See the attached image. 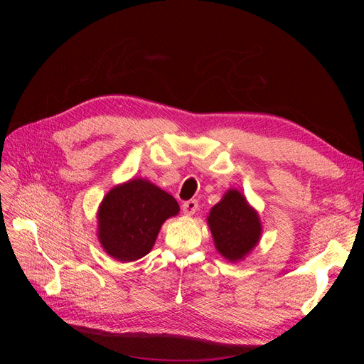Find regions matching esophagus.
<instances>
[{
  "label": "esophagus",
  "instance_id": "esophagus-1",
  "mask_svg": "<svg viewBox=\"0 0 364 364\" xmlns=\"http://www.w3.org/2000/svg\"><path fill=\"white\" fill-rule=\"evenodd\" d=\"M197 206H199L197 200H188L182 205V211L185 215H193L197 211Z\"/></svg>",
  "mask_w": 364,
  "mask_h": 364
}]
</instances>
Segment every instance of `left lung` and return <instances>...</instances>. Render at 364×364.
Returning <instances> with one entry per match:
<instances>
[{"label":"left lung","instance_id":"8db88e82","mask_svg":"<svg viewBox=\"0 0 364 364\" xmlns=\"http://www.w3.org/2000/svg\"><path fill=\"white\" fill-rule=\"evenodd\" d=\"M206 222L217 252L230 262L243 261L261 240L259 214L237 188L223 194L222 200L211 208Z\"/></svg>","mask_w":364,"mask_h":364}]
</instances>
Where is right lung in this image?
Instances as JSON below:
<instances>
[{
  "label": "right lung",
  "instance_id": "add662e5",
  "mask_svg": "<svg viewBox=\"0 0 364 364\" xmlns=\"http://www.w3.org/2000/svg\"><path fill=\"white\" fill-rule=\"evenodd\" d=\"M179 203L147 179L134 178L107 191L97 211V237L109 257L136 261L155 246L164 222L178 215Z\"/></svg>",
  "mask_w": 364,
  "mask_h": 364
}]
</instances>
